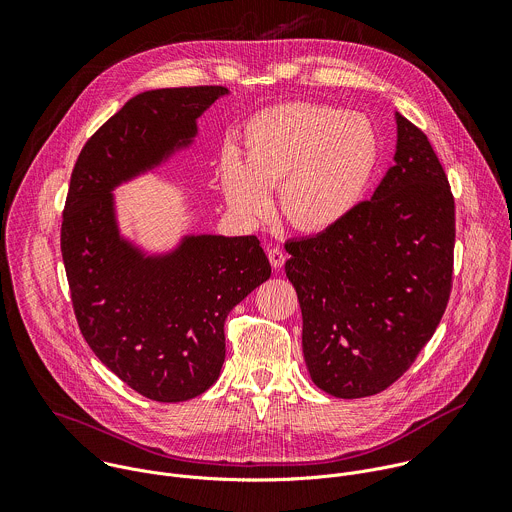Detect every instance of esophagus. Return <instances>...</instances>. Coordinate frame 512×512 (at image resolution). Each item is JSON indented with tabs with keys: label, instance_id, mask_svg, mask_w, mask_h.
Returning <instances> with one entry per match:
<instances>
[{
	"label": "esophagus",
	"instance_id": "1",
	"mask_svg": "<svg viewBox=\"0 0 512 512\" xmlns=\"http://www.w3.org/2000/svg\"><path fill=\"white\" fill-rule=\"evenodd\" d=\"M267 257H269V261H271V265H273L275 269H279V267L285 263V251H283L281 247H271V249L267 251Z\"/></svg>",
	"mask_w": 512,
	"mask_h": 512
}]
</instances>
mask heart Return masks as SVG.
<instances>
[{
    "label": "heart",
    "instance_id": "obj_1",
    "mask_svg": "<svg viewBox=\"0 0 512 512\" xmlns=\"http://www.w3.org/2000/svg\"><path fill=\"white\" fill-rule=\"evenodd\" d=\"M381 156L369 117L330 105L285 103L255 113L241 154L221 166V188L233 210L251 221L271 210L277 188L283 221L304 233L338 227L360 206Z\"/></svg>",
    "mask_w": 512,
    "mask_h": 512
}]
</instances>
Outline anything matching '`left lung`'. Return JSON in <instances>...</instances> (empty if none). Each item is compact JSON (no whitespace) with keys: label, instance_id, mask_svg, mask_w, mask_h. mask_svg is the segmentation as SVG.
Wrapping results in <instances>:
<instances>
[{"label":"left lung","instance_id":"1","mask_svg":"<svg viewBox=\"0 0 512 512\" xmlns=\"http://www.w3.org/2000/svg\"><path fill=\"white\" fill-rule=\"evenodd\" d=\"M454 194L427 135L397 113L395 166L338 227L287 241L312 381L371 397L415 362L452 291Z\"/></svg>","mask_w":512,"mask_h":512}]
</instances>
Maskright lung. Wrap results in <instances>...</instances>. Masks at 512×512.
Here are the masks:
<instances>
[{
    "label": "right lung",
    "mask_w": 512,
    "mask_h": 512,
    "mask_svg": "<svg viewBox=\"0 0 512 512\" xmlns=\"http://www.w3.org/2000/svg\"><path fill=\"white\" fill-rule=\"evenodd\" d=\"M225 87L129 99L83 145L62 210L60 251L72 310L91 350L125 385L160 403L202 395L225 362L229 312L271 275L255 235L188 237L166 257L119 239L111 190L190 143Z\"/></svg>",
    "instance_id": "1"
}]
</instances>
